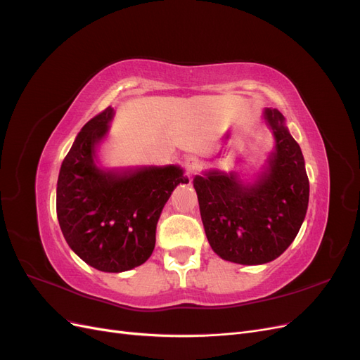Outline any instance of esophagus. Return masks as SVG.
Wrapping results in <instances>:
<instances>
[{"label":"esophagus","mask_w":360,"mask_h":360,"mask_svg":"<svg viewBox=\"0 0 360 360\" xmlns=\"http://www.w3.org/2000/svg\"><path fill=\"white\" fill-rule=\"evenodd\" d=\"M198 168H200V160H198V158L188 156L186 159H184V169H186L188 176H192V174L197 172Z\"/></svg>","instance_id":"34e87169"}]
</instances>
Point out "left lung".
I'll return each instance as SVG.
<instances>
[{
    "mask_svg": "<svg viewBox=\"0 0 360 360\" xmlns=\"http://www.w3.org/2000/svg\"><path fill=\"white\" fill-rule=\"evenodd\" d=\"M275 147L249 179L240 171L210 168L193 177L204 231L225 261L257 266L276 259L296 238L309 201V180L285 118L264 108Z\"/></svg>",
    "mask_w": 360,
    "mask_h": 360,
    "instance_id": "8db88e82",
    "label": "left lung"
}]
</instances>
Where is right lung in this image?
Wrapping results in <instances>:
<instances>
[{"label": "right lung", "mask_w": 360, "mask_h": 360, "mask_svg": "<svg viewBox=\"0 0 360 360\" xmlns=\"http://www.w3.org/2000/svg\"><path fill=\"white\" fill-rule=\"evenodd\" d=\"M114 108L91 118L76 135L57 181V216L73 252L86 264L120 274L144 264L172 191L189 180L180 165L103 167L99 148Z\"/></svg>", "instance_id": "add662e5"}]
</instances>
